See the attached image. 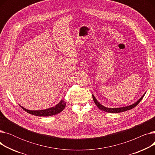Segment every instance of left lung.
Here are the masks:
<instances>
[{
	"label": "left lung",
	"mask_w": 155,
	"mask_h": 155,
	"mask_svg": "<svg viewBox=\"0 0 155 155\" xmlns=\"http://www.w3.org/2000/svg\"><path fill=\"white\" fill-rule=\"evenodd\" d=\"M144 96V94L143 95V97H141V98L139 100H138L136 103H134V104H133L131 105H129V106H127V107H120V108H107V107H105L103 106V105H102L101 104H99L98 102V101L96 100V99L95 98V97L94 95H92V98H93V100H94L95 105H97V107H98V108L99 109H101L102 110H104L105 112H110V113H119V112L126 111V110H130V109H131L135 107L136 105H138V104H139L141 102V101L143 99Z\"/></svg>",
	"instance_id": "left-lung-1"
}]
</instances>
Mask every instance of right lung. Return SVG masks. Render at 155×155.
Wrapping results in <instances>:
<instances>
[{
  "label": "right lung",
  "instance_id": "1",
  "mask_svg": "<svg viewBox=\"0 0 155 155\" xmlns=\"http://www.w3.org/2000/svg\"><path fill=\"white\" fill-rule=\"evenodd\" d=\"M65 106H66V102H65L64 99H63L60 102L59 104H57L54 107H51L50 109H48L46 110H29L24 109L22 106H21V107H22V109L26 111L28 113L31 114L32 115H35L37 116H50L53 115H56L57 114L61 112L64 109Z\"/></svg>",
  "mask_w": 155,
  "mask_h": 155
}]
</instances>
